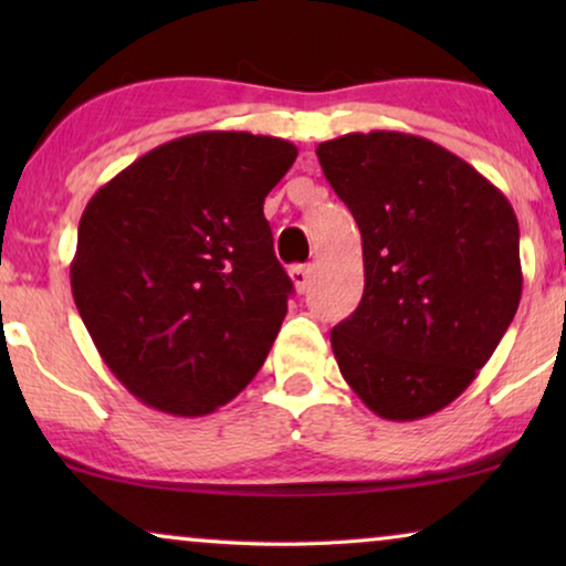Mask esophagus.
Segmentation results:
<instances>
[{"label": "esophagus", "instance_id": "34e87169", "mask_svg": "<svg viewBox=\"0 0 566 566\" xmlns=\"http://www.w3.org/2000/svg\"><path fill=\"white\" fill-rule=\"evenodd\" d=\"M291 281L296 285L298 293H304L308 289V281H312V265H293Z\"/></svg>", "mask_w": 566, "mask_h": 566}]
</instances>
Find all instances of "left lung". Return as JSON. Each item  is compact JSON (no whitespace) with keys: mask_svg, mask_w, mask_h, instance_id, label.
<instances>
[{"mask_svg":"<svg viewBox=\"0 0 566 566\" xmlns=\"http://www.w3.org/2000/svg\"><path fill=\"white\" fill-rule=\"evenodd\" d=\"M316 157L363 239V298L329 335L339 374L384 420L436 415L469 389L521 304L513 206L422 136L345 134Z\"/></svg>","mask_w":566,"mask_h":566,"instance_id":"8db88e82","label":"left lung"}]
</instances>
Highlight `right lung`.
I'll use <instances>...</instances> for the list:
<instances>
[{
  "instance_id": "1",
  "label": "right lung",
  "mask_w": 566,
  "mask_h": 566,
  "mask_svg": "<svg viewBox=\"0 0 566 566\" xmlns=\"http://www.w3.org/2000/svg\"><path fill=\"white\" fill-rule=\"evenodd\" d=\"M296 157L275 136L200 130L146 151L90 198L74 304L142 405L203 417L258 376L293 293L262 203Z\"/></svg>"
}]
</instances>
